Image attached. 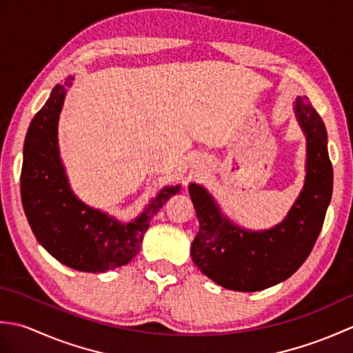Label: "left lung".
<instances>
[{
	"label": "left lung",
	"mask_w": 353,
	"mask_h": 353,
	"mask_svg": "<svg viewBox=\"0 0 353 353\" xmlns=\"http://www.w3.org/2000/svg\"><path fill=\"white\" fill-rule=\"evenodd\" d=\"M296 114L308 141L306 179L303 191L279 226L265 232L234 226L221 216L203 188L190 186L200 223L191 258L209 279L228 290L259 291L288 279L310 256L323 228L334 183L326 129L306 97L297 99Z\"/></svg>",
	"instance_id": "8db88e82"
}]
</instances>
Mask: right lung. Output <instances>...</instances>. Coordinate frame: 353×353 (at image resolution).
Listing matches in <instances>:
<instances>
[{
	"label": "right lung",
	"mask_w": 353,
	"mask_h": 353,
	"mask_svg": "<svg viewBox=\"0 0 353 353\" xmlns=\"http://www.w3.org/2000/svg\"><path fill=\"white\" fill-rule=\"evenodd\" d=\"M65 85L30 123L21 170V199L37 241L62 264L79 272L101 273L127 264L138 253L153 215L179 186L165 188L137 220L119 224L74 197L57 152V119Z\"/></svg>",
	"instance_id": "obj_1"
}]
</instances>
